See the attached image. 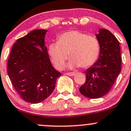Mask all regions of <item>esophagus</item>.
I'll return each mask as SVG.
<instances>
[{
    "label": "esophagus",
    "instance_id": "1",
    "mask_svg": "<svg viewBox=\"0 0 131 131\" xmlns=\"http://www.w3.org/2000/svg\"><path fill=\"white\" fill-rule=\"evenodd\" d=\"M68 75H70V76H73V75H74L75 74V72H67V73H66Z\"/></svg>",
    "mask_w": 131,
    "mask_h": 131
}]
</instances>
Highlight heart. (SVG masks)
I'll return each instance as SVG.
<instances>
[{
    "instance_id": "1",
    "label": "heart",
    "mask_w": 131,
    "mask_h": 131,
    "mask_svg": "<svg viewBox=\"0 0 131 131\" xmlns=\"http://www.w3.org/2000/svg\"><path fill=\"white\" fill-rule=\"evenodd\" d=\"M100 52V43L96 37L78 30L63 33L57 42L51 43L48 48L52 61L58 69L64 67L69 54L71 59L69 67L87 68L96 62Z\"/></svg>"
}]
</instances>
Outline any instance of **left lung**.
<instances>
[{"label": "left lung", "mask_w": 131, "mask_h": 131, "mask_svg": "<svg viewBox=\"0 0 131 131\" xmlns=\"http://www.w3.org/2000/svg\"><path fill=\"white\" fill-rule=\"evenodd\" d=\"M101 46L96 62L85 71L86 81L79 89L89 98H100L106 94L121 71V58L118 40L108 30L101 29L96 35Z\"/></svg>", "instance_id": "1"}]
</instances>
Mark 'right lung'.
Returning <instances> with one entry per match:
<instances>
[{"label":"right lung","instance_id":"add662e5","mask_svg":"<svg viewBox=\"0 0 131 131\" xmlns=\"http://www.w3.org/2000/svg\"><path fill=\"white\" fill-rule=\"evenodd\" d=\"M47 30L38 29L14 44L7 72L13 86L25 101L39 103L48 97L61 75L50 63L45 46Z\"/></svg>","mask_w":131,"mask_h":131}]
</instances>
